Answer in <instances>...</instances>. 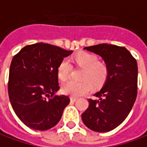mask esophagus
I'll return each instance as SVG.
<instances>
[{
  "label": "esophagus",
  "instance_id": "1",
  "mask_svg": "<svg viewBox=\"0 0 147 147\" xmlns=\"http://www.w3.org/2000/svg\"><path fill=\"white\" fill-rule=\"evenodd\" d=\"M77 100V98L76 97H73V96H71V101H72V102H76Z\"/></svg>",
  "mask_w": 147,
  "mask_h": 147
}]
</instances>
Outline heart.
<instances>
[{"mask_svg": "<svg viewBox=\"0 0 147 147\" xmlns=\"http://www.w3.org/2000/svg\"><path fill=\"white\" fill-rule=\"evenodd\" d=\"M75 61L79 67L84 68V71L81 76L80 82L69 80L63 84V93L71 96H80L86 94L93 89V83L95 86L102 85L107 77V67L106 66L98 61L97 57L94 55L82 53L75 57ZM71 64L68 60L64 59L60 63L57 68L58 78L62 81L68 79L71 73Z\"/></svg>", "mask_w": 147, "mask_h": 147, "instance_id": "1", "label": "heart"}]
</instances>
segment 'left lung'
Wrapping results in <instances>:
<instances>
[{
	"mask_svg": "<svg viewBox=\"0 0 147 147\" xmlns=\"http://www.w3.org/2000/svg\"><path fill=\"white\" fill-rule=\"evenodd\" d=\"M99 55L107 67L103 87L89 99V108L81 114L84 124L92 131L107 132L121 124L135 103L137 94V63L124 47L101 43L84 48Z\"/></svg>",
	"mask_w": 147,
	"mask_h": 147,
	"instance_id": "1",
	"label": "left lung"
}]
</instances>
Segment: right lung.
I'll use <instances>...</instances> for the list:
<instances>
[{"label":"right lung","instance_id":"right-lung-1","mask_svg":"<svg viewBox=\"0 0 147 147\" xmlns=\"http://www.w3.org/2000/svg\"><path fill=\"white\" fill-rule=\"evenodd\" d=\"M72 53L48 43L23 48L10 67L8 93L14 111L24 124L45 131L60 121L70 98L57 94L59 90L57 68Z\"/></svg>","mask_w":147,"mask_h":147}]
</instances>
